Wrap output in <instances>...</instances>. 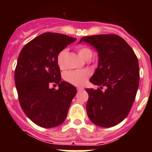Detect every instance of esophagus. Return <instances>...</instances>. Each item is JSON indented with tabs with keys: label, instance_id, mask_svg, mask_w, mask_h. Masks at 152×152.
<instances>
[{
	"label": "esophagus",
	"instance_id": "obj_1",
	"mask_svg": "<svg viewBox=\"0 0 152 152\" xmlns=\"http://www.w3.org/2000/svg\"><path fill=\"white\" fill-rule=\"evenodd\" d=\"M83 90H84V88H82V87H79V88H77L78 92H81V91H82Z\"/></svg>",
	"mask_w": 152,
	"mask_h": 152
}]
</instances>
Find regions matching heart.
Wrapping results in <instances>:
<instances>
[{
  "label": "heart",
  "instance_id": "1",
  "mask_svg": "<svg viewBox=\"0 0 152 152\" xmlns=\"http://www.w3.org/2000/svg\"><path fill=\"white\" fill-rule=\"evenodd\" d=\"M79 54L83 59H90L93 56V51L89 47L86 45H82L78 48L77 49ZM67 54V49H63L61 50L57 55L56 62L60 68L65 67V58ZM90 76V72L87 70H70L65 74V79L68 83L77 87L83 86L87 82L89 76Z\"/></svg>",
  "mask_w": 152,
  "mask_h": 152
}]
</instances>
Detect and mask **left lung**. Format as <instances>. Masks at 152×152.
<instances>
[{"instance_id": "obj_1", "label": "left lung", "mask_w": 152, "mask_h": 152, "mask_svg": "<svg viewBox=\"0 0 152 152\" xmlns=\"http://www.w3.org/2000/svg\"><path fill=\"white\" fill-rule=\"evenodd\" d=\"M82 41L96 48L99 57V66L90 79L99 87L86 89L87 115L99 126H114L128 115L135 99L140 80L137 58L117 34L86 36ZM104 86L105 90L102 91Z\"/></svg>"}]
</instances>
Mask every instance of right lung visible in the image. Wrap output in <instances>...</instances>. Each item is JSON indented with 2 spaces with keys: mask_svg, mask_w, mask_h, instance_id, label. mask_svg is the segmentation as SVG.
I'll return each mask as SVG.
<instances>
[{
  "mask_svg": "<svg viewBox=\"0 0 152 152\" xmlns=\"http://www.w3.org/2000/svg\"><path fill=\"white\" fill-rule=\"evenodd\" d=\"M76 39L62 34L47 32L28 42L18 56L15 70L18 100L27 117L39 126H57L66 118L77 90L61 81L56 58ZM53 83L58 85V90L50 88Z\"/></svg>",
  "mask_w": 152,
  "mask_h": 152,
  "instance_id": "add662e5",
  "label": "right lung"
}]
</instances>
